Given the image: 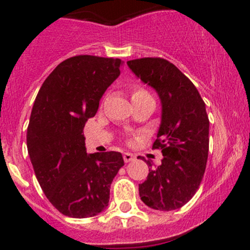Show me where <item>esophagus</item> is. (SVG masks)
Masks as SVG:
<instances>
[{"instance_id": "34e87169", "label": "esophagus", "mask_w": 250, "mask_h": 250, "mask_svg": "<svg viewBox=\"0 0 250 250\" xmlns=\"http://www.w3.org/2000/svg\"><path fill=\"white\" fill-rule=\"evenodd\" d=\"M134 158H135V156L133 155V153H130V152H125V153H123V160H125V163L132 162V161H134Z\"/></svg>"}]
</instances>
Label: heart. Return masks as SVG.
<instances>
[{"label": "heart", "instance_id": "1", "mask_svg": "<svg viewBox=\"0 0 250 250\" xmlns=\"http://www.w3.org/2000/svg\"><path fill=\"white\" fill-rule=\"evenodd\" d=\"M141 95H150L147 92H146L145 89H143V88L140 87H137L133 89V93H132V98H135V97H141Z\"/></svg>", "mask_w": 250, "mask_h": 250}]
</instances>
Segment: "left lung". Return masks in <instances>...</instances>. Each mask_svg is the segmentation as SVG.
<instances>
[{
    "mask_svg": "<svg viewBox=\"0 0 250 250\" xmlns=\"http://www.w3.org/2000/svg\"><path fill=\"white\" fill-rule=\"evenodd\" d=\"M144 83L157 92L162 117L152 148L162 150V163L148 168L139 184L141 201L169 211L188 202L200 188L209 150V120L197 88L175 65L162 58L127 62ZM147 165L151 163L147 161Z\"/></svg>",
    "mask_w": 250,
    "mask_h": 250,
    "instance_id": "obj_1",
    "label": "left lung"
}]
</instances>
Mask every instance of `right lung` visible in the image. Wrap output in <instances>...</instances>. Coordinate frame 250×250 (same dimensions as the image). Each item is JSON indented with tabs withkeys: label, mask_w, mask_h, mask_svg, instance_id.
Returning <instances> with one entry per match:
<instances>
[{
	"label": "right lung",
	"mask_w": 250,
	"mask_h": 250,
	"mask_svg": "<svg viewBox=\"0 0 250 250\" xmlns=\"http://www.w3.org/2000/svg\"><path fill=\"white\" fill-rule=\"evenodd\" d=\"M122 64L95 55L69 58L46 78L35 99L27 151L42 191L66 216L102 213L109 206L111 183L125 165L116 151L87 153L83 135Z\"/></svg>",
	"instance_id": "1"
}]
</instances>
